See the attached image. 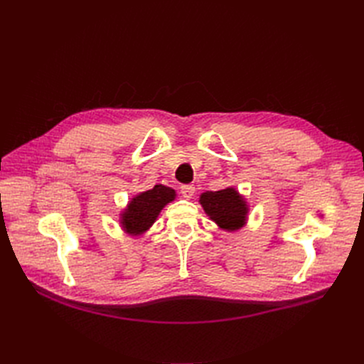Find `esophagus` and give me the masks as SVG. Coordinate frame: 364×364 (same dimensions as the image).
Wrapping results in <instances>:
<instances>
[{"mask_svg": "<svg viewBox=\"0 0 364 364\" xmlns=\"http://www.w3.org/2000/svg\"><path fill=\"white\" fill-rule=\"evenodd\" d=\"M181 193H182V196L185 199H191L193 196H194V193H196V188L193 185H182L181 186Z\"/></svg>", "mask_w": 364, "mask_h": 364, "instance_id": "1", "label": "esophagus"}]
</instances>
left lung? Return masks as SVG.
<instances>
[{
  "mask_svg": "<svg viewBox=\"0 0 364 364\" xmlns=\"http://www.w3.org/2000/svg\"><path fill=\"white\" fill-rule=\"evenodd\" d=\"M199 203L205 214L223 231H239L248 222L250 205L234 186L219 191H205L200 194Z\"/></svg>",
  "mask_w": 364,
  "mask_h": 364,
  "instance_id": "obj_1",
  "label": "left lung"
}]
</instances>
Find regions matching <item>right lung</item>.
Masks as SVG:
<instances>
[{"instance_id": "1", "label": "right lung", "mask_w": 364, "mask_h": 364, "mask_svg": "<svg viewBox=\"0 0 364 364\" xmlns=\"http://www.w3.org/2000/svg\"><path fill=\"white\" fill-rule=\"evenodd\" d=\"M174 199L176 191L162 183L134 194L119 213L121 230L132 237H139L153 227L165 205L171 203Z\"/></svg>"}]
</instances>
